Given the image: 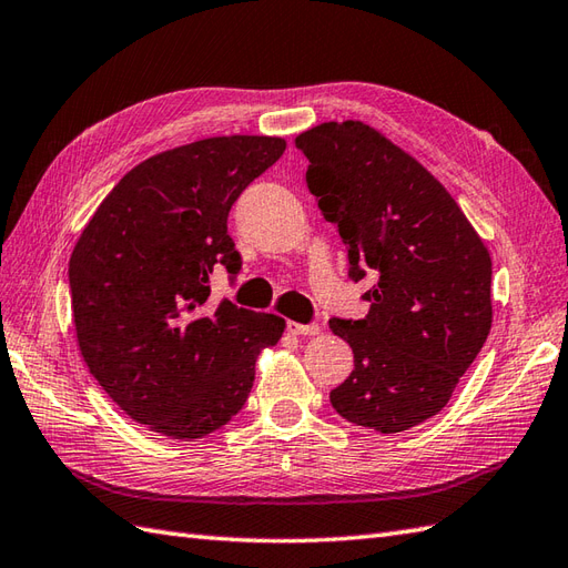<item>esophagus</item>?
<instances>
[{"label":"esophagus","mask_w":568,"mask_h":568,"mask_svg":"<svg viewBox=\"0 0 568 568\" xmlns=\"http://www.w3.org/2000/svg\"><path fill=\"white\" fill-rule=\"evenodd\" d=\"M286 331L292 335H318L321 333V325L318 323H296V321H288L286 323Z\"/></svg>","instance_id":"esophagus-1"}]
</instances>
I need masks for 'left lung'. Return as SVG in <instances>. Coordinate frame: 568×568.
<instances>
[{"label": "left lung", "instance_id": "1", "mask_svg": "<svg viewBox=\"0 0 568 568\" xmlns=\"http://www.w3.org/2000/svg\"><path fill=\"white\" fill-rule=\"evenodd\" d=\"M306 184L347 245L349 280L374 276L362 321H331L355 369L331 390L345 420L403 433L433 418L481 352L490 255L457 201L418 160L362 121L296 135Z\"/></svg>", "mask_w": 568, "mask_h": 568}]
</instances>
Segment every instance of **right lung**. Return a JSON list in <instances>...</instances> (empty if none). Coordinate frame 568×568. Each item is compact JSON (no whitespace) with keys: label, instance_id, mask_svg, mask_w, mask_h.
<instances>
[{"label":"right lung","instance_id":"obj_1","mask_svg":"<svg viewBox=\"0 0 568 568\" xmlns=\"http://www.w3.org/2000/svg\"><path fill=\"white\" fill-rule=\"evenodd\" d=\"M286 150L284 138L219 135L135 165L70 257L72 321L92 376L153 433L199 439L245 406L284 318L209 304L216 264L241 270L229 211Z\"/></svg>","mask_w":568,"mask_h":568}]
</instances>
